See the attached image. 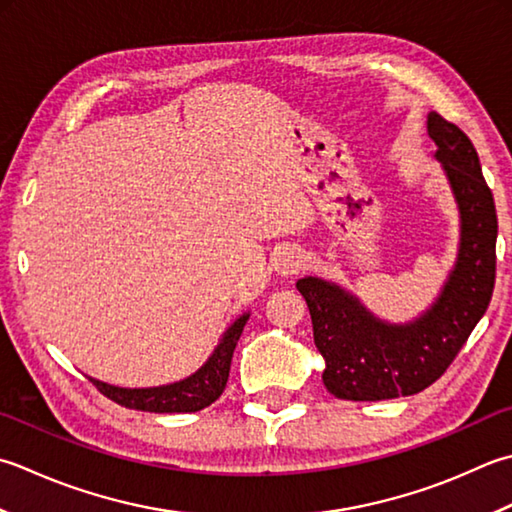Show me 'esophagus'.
I'll return each instance as SVG.
<instances>
[{
	"instance_id": "esophagus-1",
	"label": "esophagus",
	"mask_w": 512,
	"mask_h": 512,
	"mask_svg": "<svg viewBox=\"0 0 512 512\" xmlns=\"http://www.w3.org/2000/svg\"><path fill=\"white\" fill-rule=\"evenodd\" d=\"M304 266V253L297 246H284L279 248L273 259V268L279 277L297 275Z\"/></svg>"
}]
</instances>
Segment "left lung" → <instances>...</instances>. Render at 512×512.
Returning a JSON list of instances; mask_svg holds the SVG:
<instances>
[{"mask_svg":"<svg viewBox=\"0 0 512 512\" xmlns=\"http://www.w3.org/2000/svg\"><path fill=\"white\" fill-rule=\"evenodd\" d=\"M426 128L459 210L457 259L435 302L406 324H390L344 286L322 277L297 282L326 362L324 386L337 399L382 402L422 393L446 373L493 297L497 213L477 150L442 115L428 113Z\"/></svg>","mask_w":512,"mask_h":512,"instance_id":"1","label":"left lung"}]
</instances>
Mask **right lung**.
Segmentation results:
<instances>
[{
	"mask_svg": "<svg viewBox=\"0 0 512 512\" xmlns=\"http://www.w3.org/2000/svg\"><path fill=\"white\" fill-rule=\"evenodd\" d=\"M248 317L250 313L239 315L224 330L222 339H219V344L210 353L204 366H199L193 375L179 379V382L150 388H124L99 382L95 377L88 379L97 386L99 393L113 399L119 406L146 410V413H197V410L210 406L224 393L235 346L239 337H242Z\"/></svg>",
	"mask_w": 512,
	"mask_h": 512,
	"instance_id": "right-lung-1",
	"label": "right lung"
}]
</instances>
